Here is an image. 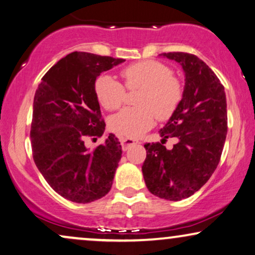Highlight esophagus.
Segmentation results:
<instances>
[{"instance_id": "esophagus-1", "label": "esophagus", "mask_w": 255, "mask_h": 255, "mask_svg": "<svg viewBox=\"0 0 255 255\" xmlns=\"http://www.w3.org/2000/svg\"><path fill=\"white\" fill-rule=\"evenodd\" d=\"M136 143H138V141L134 140V138H124V137L121 138V145H122V149H124L125 151L127 150L130 145L136 144Z\"/></svg>"}]
</instances>
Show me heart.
Returning <instances> with one entry per match:
<instances>
[{"label": "heart", "mask_w": 255, "mask_h": 255, "mask_svg": "<svg viewBox=\"0 0 255 255\" xmlns=\"http://www.w3.org/2000/svg\"><path fill=\"white\" fill-rule=\"evenodd\" d=\"M128 91L142 88L136 104L111 118L110 127L121 136L136 138L154 126L156 117L165 121L172 117L183 99L184 87L172 70L157 60H141L120 72ZM94 92L101 106L117 111L125 104L126 89L113 77L103 74L96 80Z\"/></svg>", "instance_id": "b5f03b06"}]
</instances>
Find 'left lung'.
Returning <instances> with one entry per match:
<instances>
[{"label": "left lung", "mask_w": 255, "mask_h": 255, "mask_svg": "<svg viewBox=\"0 0 255 255\" xmlns=\"http://www.w3.org/2000/svg\"><path fill=\"white\" fill-rule=\"evenodd\" d=\"M162 54L182 65L184 94L159 130L162 143L144 144L147 157L142 172L152 195L176 202L198 191L218 165L227 133L226 96L218 77L195 54ZM169 137L178 140L171 151L162 145Z\"/></svg>", "instance_id": "left-lung-1"}]
</instances>
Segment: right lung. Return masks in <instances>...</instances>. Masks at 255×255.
Wrapping results in <instances>:
<instances>
[{"instance_id":"1","label":"right lung","mask_w":255,"mask_h":255,"mask_svg":"<svg viewBox=\"0 0 255 255\" xmlns=\"http://www.w3.org/2000/svg\"><path fill=\"white\" fill-rule=\"evenodd\" d=\"M125 59L72 52L44 74L33 98L32 157L49 185L74 203H91L110 192L121 158L119 138L110 134L93 150L87 137L103 136L105 124L94 84L101 72Z\"/></svg>"}]
</instances>
